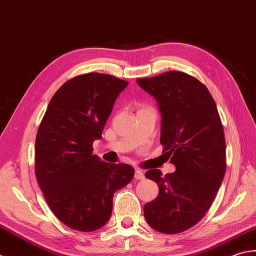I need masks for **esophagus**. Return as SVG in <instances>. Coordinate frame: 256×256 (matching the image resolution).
Masks as SVG:
<instances>
[{
  "mask_svg": "<svg viewBox=\"0 0 256 256\" xmlns=\"http://www.w3.org/2000/svg\"><path fill=\"white\" fill-rule=\"evenodd\" d=\"M134 178L137 179V180H142V179H144V172H142V170L137 169V170L134 171Z\"/></svg>",
  "mask_w": 256,
  "mask_h": 256,
  "instance_id": "1",
  "label": "esophagus"
}]
</instances>
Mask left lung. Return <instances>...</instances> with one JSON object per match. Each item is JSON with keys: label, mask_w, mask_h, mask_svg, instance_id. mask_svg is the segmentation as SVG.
<instances>
[{"label": "left lung", "mask_w": 256, "mask_h": 256, "mask_svg": "<svg viewBox=\"0 0 256 256\" xmlns=\"http://www.w3.org/2000/svg\"><path fill=\"white\" fill-rule=\"evenodd\" d=\"M138 85L158 102L160 142L176 171L162 176L148 170L146 178L159 194L146 203V221L166 234L196 226L210 208L226 174V139L214 99L200 80L182 72L138 78Z\"/></svg>", "instance_id": "obj_1"}]
</instances>
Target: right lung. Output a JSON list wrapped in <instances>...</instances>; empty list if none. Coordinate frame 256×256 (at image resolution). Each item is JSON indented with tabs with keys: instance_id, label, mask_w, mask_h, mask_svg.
<instances>
[{
	"instance_id": "right-lung-1",
	"label": "right lung",
	"mask_w": 256,
	"mask_h": 256,
	"mask_svg": "<svg viewBox=\"0 0 256 256\" xmlns=\"http://www.w3.org/2000/svg\"><path fill=\"white\" fill-rule=\"evenodd\" d=\"M128 82L90 72L62 85L52 97L35 142V174L50 210L65 226L90 232L112 216V196L134 178L126 164L92 154L117 97Z\"/></svg>"
}]
</instances>
